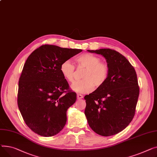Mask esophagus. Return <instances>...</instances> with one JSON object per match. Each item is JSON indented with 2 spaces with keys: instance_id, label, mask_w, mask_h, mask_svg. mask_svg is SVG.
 Returning a JSON list of instances; mask_svg holds the SVG:
<instances>
[{
  "instance_id": "esophagus-1",
  "label": "esophagus",
  "mask_w": 157,
  "mask_h": 157,
  "mask_svg": "<svg viewBox=\"0 0 157 157\" xmlns=\"http://www.w3.org/2000/svg\"><path fill=\"white\" fill-rule=\"evenodd\" d=\"M82 98H83V96H82V94H77V99H82Z\"/></svg>"
}]
</instances>
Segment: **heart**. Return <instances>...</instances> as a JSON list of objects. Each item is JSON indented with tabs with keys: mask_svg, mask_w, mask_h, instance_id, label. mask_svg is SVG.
Masks as SVG:
<instances>
[{
	"mask_svg": "<svg viewBox=\"0 0 157 157\" xmlns=\"http://www.w3.org/2000/svg\"><path fill=\"white\" fill-rule=\"evenodd\" d=\"M78 68H84L81 80L77 81L71 86V88L78 93H87L94 87H102L108 79L109 68L108 64L101 61V58L95 55L85 53L76 58ZM75 67L70 60L63 61L60 66L61 74L68 82L74 80Z\"/></svg>",
	"mask_w": 157,
	"mask_h": 157,
	"instance_id": "heart-1",
	"label": "heart"
}]
</instances>
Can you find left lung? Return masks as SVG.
<instances>
[{"label": "left lung", "instance_id": "1", "mask_svg": "<svg viewBox=\"0 0 157 157\" xmlns=\"http://www.w3.org/2000/svg\"><path fill=\"white\" fill-rule=\"evenodd\" d=\"M102 55L109 73L105 84L84 97L89 125L103 136L123 131L134 118L140 87L134 67L124 56L110 49L87 50Z\"/></svg>", "mask_w": 157, "mask_h": 157}]
</instances>
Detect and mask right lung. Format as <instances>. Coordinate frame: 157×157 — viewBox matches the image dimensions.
<instances>
[{
	"label": "right lung",
	"instance_id": "add662e5",
	"mask_svg": "<svg viewBox=\"0 0 157 157\" xmlns=\"http://www.w3.org/2000/svg\"><path fill=\"white\" fill-rule=\"evenodd\" d=\"M82 51L43 45L27 58L18 84L17 105L26 125L44 137L58 134L77 94L60 71L61 63Z\"/></svg>",
	"mask_w": 157,
	"mask_h": 157
}]
</instances>
